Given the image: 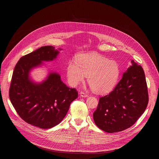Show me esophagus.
I'll list each match as a JSON object with an SVG mask.
<instances>
[{
    "label": "esophagus",
    "mask_w": 159,
    "mask_h": 159,
    "mask_svg": "<svg viewBox=\"0 0 159 159\" xmlns=\"http://www.w3.org/2000/svg\"><path fill=\"white\" fill-rule=\"evenodd\" d=\"M80 96L81 97H82V98H86V97L88 96L87 94H86L85 93L82 92V91H81V92L80 93Z\"/></svg>",
    "instance_id": "1"
}]
</instances>
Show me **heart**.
<instances>
[{"instance_id": "obj_1", "label": "heart", "mask_w": 159, "mask_h": 159, "mask_svg": "<svg viewBox=\"0 0 159 159\" xmlns=\"http://www.w3.org/2000/svg\"><path fill=\"white\" fill-rule=\"evenodd\" d=\"M69 83L76 86L87 76V82L93 91L104 94L113 89L120 74L118 63L97 54L85 53L77 55L75 62L69 61L66 67Z\"/></svg>"}]
</instances>
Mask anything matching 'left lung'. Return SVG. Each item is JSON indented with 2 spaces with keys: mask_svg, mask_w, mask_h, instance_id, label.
<instances>
[{
  "mask_svg": "<svg viewBox=\"0 0 159 159\" xmlns=\"http://www.w3.org/2000/svg\"><path fill=\"white\" fill-rule=\"evenodd\" d=\"M131 62L114 90L99 98L93 113L96 126L107 133L131 127L147 108L148 94L143 69L134 60Z\"/></svg>",
  "mask_w": 159,
  "mask_h": 159,
  "instance_id": "8db88e82",
  "label": "left lung"
}]
</instances>
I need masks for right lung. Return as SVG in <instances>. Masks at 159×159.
Wrapping results in <instances>:
<instances>
[{"instance_id": "right-lung-1", "label": "right lung", "mask_w": 159, "mask_h": 159, "mask_svg": "<svg viewBox=\"0 0 159 159\" xmlns=\"http://www.w3.org/2000/svg\"><path fill=\"white\" fill-rule=\"evenodd\" d=\"M58 54L55 47L44 46L21 57L14 68L9 88V98L19 116L42 129L59 124L78 97L76 89L67 87L57 72H50L40 83L30 77L33 69L43 61H53Z\"/></svg>"}]
</instances>
